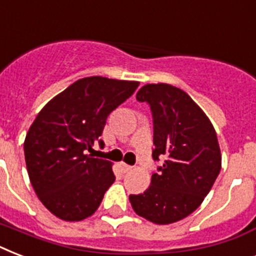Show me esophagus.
Returning a JSON list of instances; mask_svg holds the SVG:
<instances>
[{"instance_id":"esophagus-1","label":"esophagus","mask_w":256,"mask_h":256,"mask_svg":"<svg viewBox=\"0 0 256 256\" xmlns=\"http://www.w3.org/2000/svg\"><path fill=\"white\" fill-rule=\"evenodd\" d=\"M132 166H128V164H120V170H122V172H128V171L132 170Z\"/></svg>"}]
</instances>
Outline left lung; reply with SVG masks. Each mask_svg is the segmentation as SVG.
<instances>
[{"instance_id":"obj_1","label":"left lung","mask_w":256,"mask_h":256,"mask_svg":"<svg viewBox=\"0 0 256 256\" xmlns=\"http://www.w3.org/2000/svg\"><path fill=\"white\" fill-rule=\"evenodd\" d=\"M136 100L150 106L152 160H164L148 190L130 195L140 216L156 224L186 218L200 206L219 175L222 158L210 120L186 92L168 84H148Z\"/></svg>"}]
</instances>
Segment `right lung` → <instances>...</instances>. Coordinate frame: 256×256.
Listing matches in <instances>:
<instances>
[{"mask_svg": "<svg viewBox=\"0 0 256 256\" xmlns=\"http://www.w3.org/2000/svg\"><path fill=\"white\" fill-rule=\"evenodd\" d=\"M140 82L88 77L45 104L26 134L24 152L30 182L48 210L78 222L96 212L116 180L112 162L92 158L104 146L108 114L130 98Z\"/></svg>", "mask_w": 256, "mask_h": 256, "instance_id": "1", "label": "right lung"}]
</instances>
